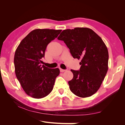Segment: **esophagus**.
<instances>
[{
    "mask_svg": "<svg viewBox=\"0 0 125 125\" xmlns=\"http://www.w3.org/2000/svg\"><path fill=\"white\" fill-rule=\"evenodd\" d=\"M60 72H61V73L64 72V71H65V70H64V69H61V68H60Z\"/></svg>",
    "mask_w": 125,
    "mask_h": 125,
    "instance_id": "1",
    "label": "esophagus"
}]
</instances>
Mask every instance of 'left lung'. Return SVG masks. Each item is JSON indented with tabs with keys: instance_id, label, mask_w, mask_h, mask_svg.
Wrapping results in <instances>:
<instances>
[{
	"instance_id": "1",
	"label": "left lung",
	"mask_w": 125,
	"mask_h": 125,
	"mask_svg": "<svg viewBox=\"0 0 125 125\" xmlns=\"http://www.w3.org/2000/svg\"><path fill=\"white\" fill-rule=\"evenodd\" d=\"M58 40L64 42L74 58L81 60L79 71L71 70L70 90L81 98L91 96L101 86L108 70V52L100 37L91 29L76 27L62 31Z\"/></svg>"
}]
</instances>
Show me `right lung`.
<instances>
[{"label": "right lung", "mask_w": 125, "mask_h": 125, "mask_svg": "<svg viewBox=\"0 0 125 125\" xmlns=\"http://www.w3.org/2000/svg\"><path fill=\"white\" fill-rule=\"evenodd\" d=\"M61 30L36 29L29 33L15 50L14 63L15 75L27 95L40 99L52 90L58 68L41 66L47 45L56 38Z\"/></svg>", "instance_id": "1"}]
</instances>
